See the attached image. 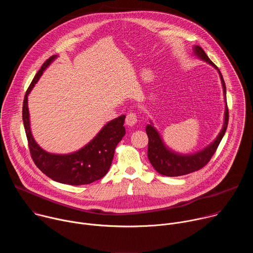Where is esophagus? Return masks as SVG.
I'll return each mask as SVG.
<instances>
[{
	"label": "esophagus",
	"mask_w": 253,
	"mask_h": 253,
	"mask_svg": "<svg viewBox=\"0 0 253 253\" xmlns=\"http://www.w3.org/2000/svg\"><path fill=\"white\" fill-rule=\"evenodd\" d=\"M125 122H126V125H128V126H134L137 123V115L132 112L128 113L126 116Z\"/></svg>",
	"instance_id": "obj_1"
}]
</instances>
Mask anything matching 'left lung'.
I'll list each match as a JSON object with an SVG mask.
<instances>
[{
	"label": "left lung",
	"instance_id": "left-lung-1",
	"mask_svg": "<svg viewBox=\"0 0 253 253\" xmlns=\"http://www.w3.org/2000/svg\"><path fill=\"white\" fill-rule=\"evenodd\" d=\"M194 54L201 60L205 61L206 63L210 64L212 67L216 68L218 71V74L220 76L222 88H223V96H224V102H225V111H224V123L223 127L216 137V139L209 144L207 147H205L203 150L198 151L193 154H179L175 151L168 148L165 143L163 142L159 132L154 128V126L151 124H148L146 126V133L148 135V159L151 163V165L154 167V169L164 175V176H181L186 175L188 173L197 171L204 167L213 154L215 153L216 149H217L220 141L222 140L225 131L227 129L228 125V107L226 102V87L223 80V77L220 73L219 69L216 67L212 61L208 58L206 53L203 51V49L199 46L193 47Z\"/></svg>",
	"mask_w": 253,
	"mask_h": 253
}]
</instances>
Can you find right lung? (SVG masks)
I'll return each instance as SVG.
<instances>
[{
    "instance_id": "1",
    "label": "right lung",
    "mask_w": 253,
    "mask_h": 253,
    "mask_svg": "<svg viewBox=\"0 0 253 253\" xmlns=\"http://www.w3.org/2000/svg\"><path fill=\"white\" fill-rule=\"evenodd\" d=\"M57 57V55H54L43 64L34 77L24 98L23 122L31 157L36 166L54 181L69 185L90 184L101 179L109 170L117 144L126 133L123 126L126 116L121 115L108 122L88 144L76 152L53 154L42 149L31 132L28 95L42 76L45 69Z\"/></svg>"
}]
</instances>
